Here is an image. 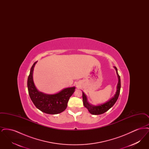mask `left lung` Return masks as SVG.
Wrapping results in <instances>:
<instances>
[{
    "label": "left lung",
    "instance_id": "1",
    "mask_svg": "<svg viewBox=\"0 0 149 149\" xmlns=\"http://www.w3.org/2000/svg\"><path fill=\"white\" fill-rule=\"evenodd\" d=\"M116 70V73L117 74V77L118 78V82L117 84V91L116 93V94L114 95L112 98L107 102L106 103L100 104L99 106H94L89 103V102L87 101V98L85 95V94L83 92V104L85 108H87L88 111L92 114L94 115H98L107 112L108 110H109L113 106L118 98L120 89V77L118 75V73L117 72V69L116 67H114Z\"/></svg>",
    "mask_w": 149,
    "mask_h": 149
}]
</instances>
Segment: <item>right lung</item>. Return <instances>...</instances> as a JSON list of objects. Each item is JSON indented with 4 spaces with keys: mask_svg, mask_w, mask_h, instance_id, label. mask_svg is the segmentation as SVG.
<instances>
[{
    "mask_svg": "<svg viewBox=\"0 0 149 149\" xmlns=\"http://www.w3.org/2000/svg\"><path fill=\"white\" fill-rule=\"evenodd\" d=\"M37 61L32 65L27 80L29 95L33 104L38 109L45 113L56 114L65 110L68 102L75 87L65 88L54 94H46L39 92L33 80V71Z\"/></svg>",
    "mask_w": 149,
    "mask_h": 149,
    "instance_id": "obj_1",
    "label": "right lung"
}]
</instances>
